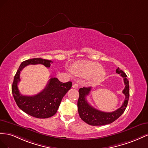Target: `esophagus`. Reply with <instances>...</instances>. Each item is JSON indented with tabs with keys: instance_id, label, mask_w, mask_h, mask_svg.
Instances as JSON below:
<instances>
[{
	"instance_id": "1",
	"label": "esophagus",
	"mask_w": 148,
	"mask_h": 148,
	"mask_svg": "<svg viewBox=\"0 0 148 148\" xmlns=\"http://www.w3.org/2000/svg\"><path fill=\"white\" fill-rule=\"evenodd\" d=\"M78 84H73V88H78Z\"/></svg>"
}]
</instances>
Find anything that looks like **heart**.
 <instances>
[{
	"mask_svg": "<svg viewBox=\"0 0 148 148\" xmlns=\"http://www.w3.org/2000/svg\"><path fill=\"white\" fill-rule=\"evenodd\" d=\"M68 71L71 75L75 74L84 78H89L92 82L100 81L106 74L99 63L88 61L74 63L72 69H69Z\"/></svg>",
	"mask_w": 148,
	"mask_h": 148,
	"instance_id": "heart-1",
	"label": "heart"
}]
</instances>
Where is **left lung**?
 Segmentation results:
<instances>
[{"label": "left lung", "instance_id": "left-lung-1", "mask_svg": "<svg viewBox=\"0 0 148 148\" xmlns=\"http://www.w3.org/2000/svg\"><path fill=\"white\" fill-rule=\"evenodd\" d=\"M116 73L123 77L125 83V88L123 94L125 95V99L121 107L118 108L116 110L112 112H104L95 109L88 103L86 97L89 94L91 87L80 88L79 90V97L77 101V108L79 115L81 119L87 124L92 126H101L112 123L123 113L127 107L130 91H129V81L126 79V75L123 71L118 67Z\"/></svg>", "mask_w": 148, "mask_h": 148}]
</instances>
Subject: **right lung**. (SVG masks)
<instances>
[{
    "label": "right lung",
    "instance_id": "1",
    "mask_svg": "<svg viewBox=\"0 0 148 148\" xmlns=\"http://www.w3.org/2000/svg\"><path fill=\"white\" fill-rule=\"evenodd\" d=\"M52 61L41 58H33L22 62L14 77L12 92L18 107L22 111L33 117L47 119L55 115L61 100L72 87V82L62 83L56 77H51L44 89L33 96L22 95L20 94L18 84L20 81V72L29 64H43L49 67Z\"/></svg>",
    "mask_w": 148,
    "mask_h": 148
}]
</instances>
